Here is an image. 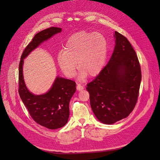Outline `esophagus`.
<instances>
[{"label":"esophagus","instance_id":"obj_1","mask_svg":"<svg viewBox=\"0 0 160 160\" xmlns=\"http://www.w3.org/2000/svg\"><path fill=\"white\" fill-rule=\"evenodd\" d=\"M77 90H78V91H82V89H83V86H82V85H80V83H77Z\"/></svg>","mask_w":160,"mask_h":160}]
</instances>
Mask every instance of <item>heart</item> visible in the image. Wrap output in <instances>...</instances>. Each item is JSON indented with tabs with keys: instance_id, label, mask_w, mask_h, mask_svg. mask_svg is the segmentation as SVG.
<instances>
[{
	"instance_id": "1",
	"label": "heart",
	"mask_w": 160,
	"mask_h": 160,
	"mask_svg": "<svg viewBox=\"0 0 160 160\" xmlns=\"http://www.w3.org/2000/svg\"><path fill=\"white\" fill-rule=\"evenodd\" d=\"M107 52V40L102 34L83 31L68 39L65 50L59 52L57 60L67 77H73L78 66L80 78L83 79L88 74L94 77L100 72L106 60Z\"/></svg>"
}]
</instances>
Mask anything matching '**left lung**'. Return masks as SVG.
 <instances>
[{"mask_svg":"<svg viewBox=\"0 0 160 160\" xmlns=\"http://www.w3.org/2000/svg\"><path fill=\"white\" fill-rule=\"evenodd\" d=\"M115 46L108 64L87 85L91 108L99 121L112 124L127 117L135 107L141 71L127 38L115 32Z\"/></svg>","mask_w":160,"mask_h":160,"instance_id":"left-lung-1","label":"left lung"}]
</instances>
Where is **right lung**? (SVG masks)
<instances>
[{"mask_svg": "<svg viewBox=\"0 0 160 160\" xmlns=\"http://www.w3.org/2000/svg\"><path fill=\"white\" fill-rule=\"evenodd\" d=\"M62 32L61 28L50 27L35 35L22 54L19 67V93L24 106L38 124L48 129L63 127L69 117V102L75 93L76 83L58 77L52 87L43 95H34L25 85L22 67L24 59L44 41Z\"/></svg>", "mask_w": 160, "mask_h": 160, "instance_id": "add662e5", "label": "right lung"}]
</instances>
